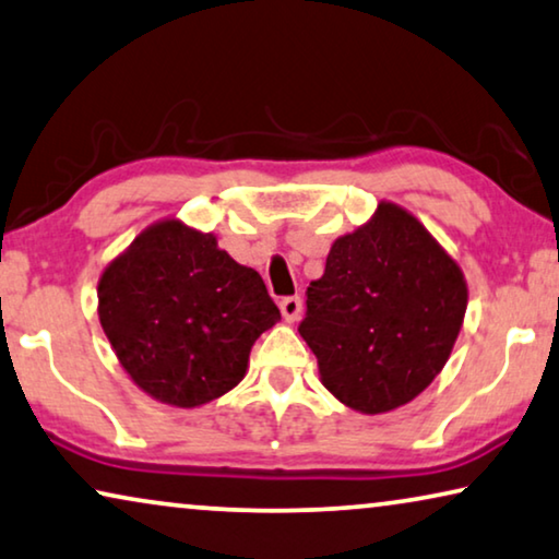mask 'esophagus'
<instances>
[{
    "label": "esophagus",
    "instance_id": "obj_1",
    "mask_svg": "<svg viewBox=\"0 0 559 559\" xmlns=\"http://www.w3.org/2000/svg\"><path fill=\"white\" fill-rule=\"evenodd\" d=\"M278 306H281L283 319H286L288 323H294V321H298V316H301L304 301H301V296H286V298H281Z\"/></svg>",
    "mask_w": 559,
    "mask_h": 559
}]
</instances>
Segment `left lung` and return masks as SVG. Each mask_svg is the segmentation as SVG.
Returning <instances> with one entry per match:
<instances>
[{"label":"left lung","mask_w":559,"mask_h":559,"mask_svg":"<svg viewBox=\"0 0 559 559\" xmlns=\"http://www.w3.org/2000/svg\"><path fill=\"white\" fill-rule=\"evenodd\" d=\"M466 311V283L419 221L381 203L373 218L331 246L306 290L298 333L321 381L364 414L409 404L447 364Z\"/></svg>","instance_id":"1"}]
</instances>
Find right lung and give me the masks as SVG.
<instances>
[{"label":"right lung","mask_w":559,"mask_h":559,"mask_svg":"<svg viewBox=\"0 0 559 559\" xmlns=\"http://www.w3.org/2000/svg\"><path fill=\"white\" fill-rule=\"evenodd\" d=\"M99 323L124 371L157 402L193 409L243 379L255 338L281 319L263 278L211 233L163 221L99 278Z\"/></svg>","instance_id":"obj_1"}]
</instances>
